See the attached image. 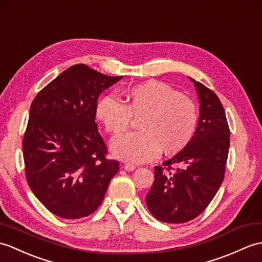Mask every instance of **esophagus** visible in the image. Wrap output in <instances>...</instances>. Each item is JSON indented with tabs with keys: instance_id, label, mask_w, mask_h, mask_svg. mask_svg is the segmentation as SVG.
Segmentation results:
<instances>
[{
	"instance_id": "34e87169",
	"label": "esophagus",
	"mask_w": 262,
	"mask_h": 262,
	"mask_svg": "<svg viewBox=\"0 0 262 262\" xmlns=\"http://www.w3.org/2000/svg\"><path fill=\"white\" fill-rule=\"evenodd\" d=\"M124 168L126 169V171H127V172H133V171H134V169H135V168H136V166H135V165H134V164H130V163H126V164H125V165H124Z\"/></svg>"
}]
</instances>
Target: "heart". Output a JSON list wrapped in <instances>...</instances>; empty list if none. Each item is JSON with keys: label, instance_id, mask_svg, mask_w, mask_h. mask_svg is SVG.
Returning a JSON list of instances; mask_svg holds the SVG:
<instances>
[{"label": "heart", "instance_id": "1", "mask_svg": "<svg viewBox=\"0 0 262 262\" xmlns=\"http://www.w3.org/2000/svg\"><path fill=\"white\" fill-rule=\"evenodd\" d=\"M124 102L105 95L97 102L96 116L108 133L119 134L139 117L138 132L115 137L111 149L119 160L144 163L161 149L175 154L191 142L198 125V111L188 97L161 81H146L124 91Z\"/></svg>", "mask_w": 262, "mask_h": 262}]
</instances>
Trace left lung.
<instances>
[{
	"label": "left lung",
	"mask_w": 262,
	"mask_h": 262,
	"mask_svg": "<svg viewBox=\"0 0 262 262\" xmlns=\"http://www.w3.org/2000/svg\"><path fill=\"white\" fill-rule=\"evenodd\" d=\"M188 78L200 102L195 134L171 160L154 167V183L146 195L150 213L166 223H184L202 213L222 184L229 153L230 130L220 99ZM173 163L182 168L171 173Z\"/></svg>",
	"instance_id": "8db88e82"
}]
</instances>
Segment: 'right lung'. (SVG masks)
<instances>
[{"label":"right lung","mask_w":262,"mask_h":262,"mask_svg":"<svg viewBox=\"0 0 262 262\" xmlns=\"http://www.w3.org/2000/svg\"><path fill=\"white\" fill-rule=\"evenodd\" d=\"M121 78L75 64L32 101L23 138L27 181L51 213L88 216L118 173L119 163L106 159L107 146L95 118L99 95Z\"/></svg>","instance_id":"right-lung-1"}]
</instances>
